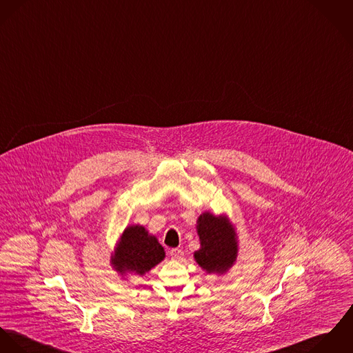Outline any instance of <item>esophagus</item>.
<instances>
[{
	"label": "esophagus",
	"mask_w": 353,
	"mask_h": 353,
	"mask_svg": "<svg viewBox=\"0 0 353 353\" xmlns=\"http://www.w3.org/2000/svg\"><path fill=\"white\" fill-rule=\"evenodd\" d=\"M169 254H170V257L173 260H181L183 256H184V252L181 249H179V248H173V249L169 250Z\"/></svg>",
	"instance_id": "obj_1"
}]
</instances>
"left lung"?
I'll list each match as a JSON object with an SVG mask.
<instances>
[{
	"label": "left lung",
	"instance_id": "obj_1",
	"mask_svg": "<svg viewBox=\"0 0 353 353\" xmlns=\"http://www.w3.org/2000/svg\"><path fill=\"white\" fill-rule=\"evenodd\" d=\"M200 249L196 250V263L208 274H225L236 259V239L233 226L226 216L204 212L197 219Z\"/></svg>",
	"mask_w": 353,
	"mask_h": 353
}]
</instances>
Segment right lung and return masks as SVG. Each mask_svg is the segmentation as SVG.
Returning a JSON list of instances; mask_svg holds the SVG:
<instances>
[{"instance_id":"right-lung-1","label":"right lung","mask_w":353,"mask_h":353,"mask_svg":"<svg viewBox=\"0 0 353 353\" xmlns=\"http://www.w3.org/2000/svg\"><path fill=\"white\" fill-rule=\"evenodd\" d=\"M165 250L157 238L150 235L143 226H128L120 238L118 249L112 256V265L120 272L145 274L159 264Z\"/></svg>"}]
</instances>
